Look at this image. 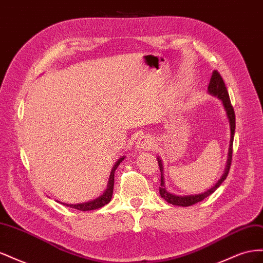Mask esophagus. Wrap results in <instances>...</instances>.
<instances>
[{
	"label": "esophagus",
	"mask_w": 263,
	"mask_h": 263,
	"mask_svg": "<svg viewBox=\"0 0 263 263\" xmlns=\"http://www.w3.org/2000/svg\"><path fill=\"white\" fill-rule=\"evenodd\" d=\"M154 140L151 139L147 135H142V136L137 140L136 146L138 150H148L154 147Z\"/></svg>",
	"instance_id": "esophagus-1"
}]
</instances>
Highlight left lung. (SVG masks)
<instances>
[{
  "instance_id": "1",
  "label": "left lung",
  "mask_w": 263,
  "mask_h": 263,
  "mask_svg": "<svg viewBox=\"0 0 263 263\" xmlns=\"http://www.w3.org/2000/svg\"><path fill=\"white\" fill-rule=\"evenodd\" d=\"M209 93L214 95V97H217L221 101L222 106H224V108L226 110V114H227L229 125H230V144H229L228 159H227L225 172L221 176V178L217 181L216 184H215L212 189L206 191V192H204V193L195 194V195H183V196L174 195V194H172V193H170V192H168V191H166V187L164 185L162 161L160 160V158L158 157L157 158L158 159V163H159V166H160V172H161V184H160L161 186L159 187V193H160L162 198H164L166 202L172 204V205H178V206H183V208H185V206H191V205H193V204H196L198 202L203 201L204 198H206L208 196H210L212 193H214L215 191H216L219 187V185L221 184V183L225 181V179L228 176L230 165H232L233 142H234L235 127H236V118H235V112H234L233 105H232V103H230V99H229V95H228L227 87H226V85L224 83V80H222V78L218 73V71H216V70L213 71V74H212L211 81H210V84H209Z\"/></svg>"
}]
</instances>
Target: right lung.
<instances>
[{
    "instance_id": "right-lung-1",
    "label": "right lung",
    "mask_w": 263,
    "mask_h": 263,
    "mask_svg": "<svg viewBox=\"0 0 263 263\" xmlns=\"http://www.w3.org/2000/svg\"><path fill=\"white\" fill-rule=\"evenodd\" d=\"M125 157L119 158L117 162L115 163L114 168L112 169V172L109 174V180L107 183V189L105 190V192L103 193L101 196H99L98 198H95L93 201H89V202H85V203H79V204H67V203H61L63 205L68 206V208H72L79 211H94V210H98L103 208V206L106 205L109 203V201L112 200V196H113V189H114V173L115 170L117 169V166L119 165L123 160H124Z\"/></svg>"
}]
</instances>
